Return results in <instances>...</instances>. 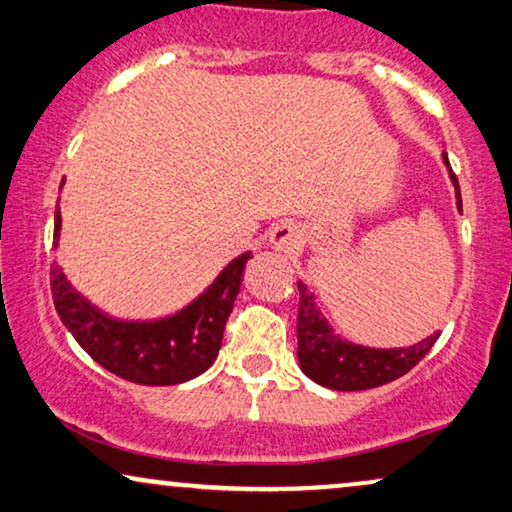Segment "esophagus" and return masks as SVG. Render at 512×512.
<instances>
[{"label":"esophagus","instance_id":"34e87169","mask_svg":"<svg viewBox=\"0 0 512 512\" xmlns=\"http://www.w3.org/2000/svg\"><path fill=\"white\" fill-rule=\"evenodd\" d=\"M269 241H271L273 250H278V253H285V255H292L301 248L304 236H301L299 227L294 225V222H280V225L271 229Z\"/></svg>","mask_w":512,"mask_h":512}]
</instances>
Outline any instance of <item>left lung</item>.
I'll use <instances>...</instances> for the list:
<instances>
[{
  "label": "left lung",
  "mask_w": 512,
  "mask_h": 512,
  "mask_svg": "<svg viewBox=\"0 0 512 512\" xmlns=\"http://www.w3.org/2000/svg\"><path fill=\"white\" fill-rule=\"evenodd\" d=\"M443 162L450 171V181L457 192V208L462 211L457 176L452 174L448 155ZM299 285V318H297V355L299 366L308 378L322 387L338 392H359L380 387L408 373L438 341L441 331L408 345V348H366V345L345 341L336 334L315 304V294L304 283Z\"/></svg>",
  "instance_id": "left-lung-1"
}]
</instances>
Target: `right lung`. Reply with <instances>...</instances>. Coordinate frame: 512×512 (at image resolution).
<instances>
[{
    "label": "right lung",
    "mask_w": 512,
    "mask_h": 512,
    "mask_svg": "<svg viewBox=\"0 0 512 512\" xmlns=\"http://www.w3.org/2000/svg\"><path fill=\"white\" fill-rule=\"evenodd\" d=\"M60 227L57 206L53 250L60 246ZM248 259L250 253L232 259L192 304L160 320L111 318L71 287L57 262L50 266V290L62 325L106 371L139 385H181L218 357Z\"/></svg>",
    "instance_id": "obj_1"
}]
</instances>
